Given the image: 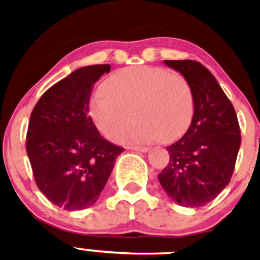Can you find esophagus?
<instances>
[{
	"instance_id": "1",
	"label": "esophagus",
	"mask_w": 260,
	"mask_h": 260,
	"mask_svg": "<svg viewBox=\"0 0 260 260\" xmlns=\"http://www.w3.org/2000/svg\"><path fill=\"white\" fill-rule=\"evenodd\" d=\"M128 150H133V151H138V152H148L150 148L148 147H141V146H132L128 147Z\"/></svg>"
}]
</instances>
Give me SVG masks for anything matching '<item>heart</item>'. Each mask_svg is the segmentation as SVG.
<instances>
[{
  "label": "heart",
  "instance_id": "b5f03b06",
  "mask_svg": "<svg viewBox=\"0 0 260 260\" xmlns=\"http://www.w3.org/2000/svg\"><path fill=\"white\" fill-rule=\"evenodd\" d=\"M89 102L93 122L109 139H117L131 118L137 121L119 141L152 143L172 141L185 132L194 113V95L183 75L158 66H132L116 71Z\"/></svg>",
  "mask_w": 260,
  "mask_h": 260
}]
</instances>
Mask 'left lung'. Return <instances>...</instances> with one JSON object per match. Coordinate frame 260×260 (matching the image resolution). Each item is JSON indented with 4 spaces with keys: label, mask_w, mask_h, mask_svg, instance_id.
<instances>
[{
    "label": "left lung",
    "mask_w": 260,
    "mask_h": 260,
    "mask_svg": "<svg viewBox=\"0 0 260 260\" xmlns=\"http://www.w3.org/2000/svg\"><path fill=\"white\" fill-rule=\"evenodd\" d=\"M194 95V114L182 138L167 147L169 162L158 181L168 197L183 207L206 206L228 185L241 146L237 114L217 80L191 59L168 61Z\"/></svg>",
    "instance_id": "8db88e82"
}]
</instances>
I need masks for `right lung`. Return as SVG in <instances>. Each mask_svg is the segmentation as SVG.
Here are the masks:
<instances>
[{
	"label": "right lung",
	"instance_id": "add662e5",
	"mask_svg": "<svg viewBox=\"0 0 260 260\" xmlns=\"http://www.w3.org/2000/svg\"><path fill=\"white\" fill-rule=\"evenodd\" d=\"M110 65L84 66L47 89L29 117L26 150L39 190L57 207L96 203L123 148L100 135L89 116L93 84Z\"/></svg>",
	"mask_w": 260,
	"mask_h": 260
}]
</instances>
